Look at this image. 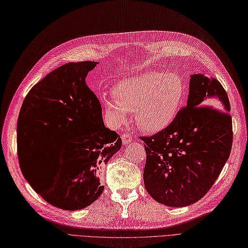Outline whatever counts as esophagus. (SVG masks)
Wrapping results in <instances>:
<instances>
[{"label": "esophagus", "mask_w": 248, "mask_h": 248, "mask_svg": "<svg viewBox=\"0 0 248 248\" xmlns=\"http://www.w3.org/2000/svg\"><path fill=\"white\" fill-rule=\"evenodd\" d=\"M121 138H122L123 143H128V142H131V141H132V136H131L130 134L126 133V132H124V133L122 134Z\"/></svg>", "instance_id": "esophagus-1"}]
</instances>
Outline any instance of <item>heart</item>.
I'll list each match as a JSON object with an SVG mask.
<instances>
[{
    "instance_id": "b5f03b06",
    "label": "heart",
    "mask_w": 248,
    "mask_h": 248,
    "mask_svg": "<svg viewBox=\"0 0 248 248\" xmlns=\"http://www.w3.org/2000/svg\"><path fill=\"white\" fill-rule=\"evenodd\" d=\"M114 97H105L106 112L114 123L122 124L135 112L141 129L156 132L176 117L185 95L183 80L175 74L146 72L118 82Z\"/></svg>"
}]
</instances>
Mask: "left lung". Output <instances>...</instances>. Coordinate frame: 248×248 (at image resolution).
<instances>
[{"label": "left lung", "mask_w": 248, "mask_h": 248, "mask_svg": "<svg viewBox=\"0 0 248 248\" xmlns=\"http://www.w3.org/2000/svg\"><path fill=\"white\" fill-rule=\"evenodd\" d=\"M224 105L220 109L217 105ZM227 92L216 79L191 76L186 106L151 136H140L147 153L144 186L153 199L170 207L199 201L218 177L233 142Z\"/></svg>", "instance_id": "8db88e82"}]
</instances>
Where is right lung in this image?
<instances>
[{
    "mask_svg": "<svg viewBox=\"0 0 248 248\" xmlns=\"http://www.w3.org/2000/svg\"><path fill=\"white\" fill-rule=\"evenodd\" d=\"M95 62H70L39 81L25 96L17 121V155L25 179L51 205L78 210L105 186L100 172L122 140L105 127L102 108L85 79ZM53 140L55 162L36 146Z\"/></svg>",
    "mask_w": 248,
    "mask_h": 248,
    "instance_id": "obj_1",
    "label": "right lung"
}]
</instances>
